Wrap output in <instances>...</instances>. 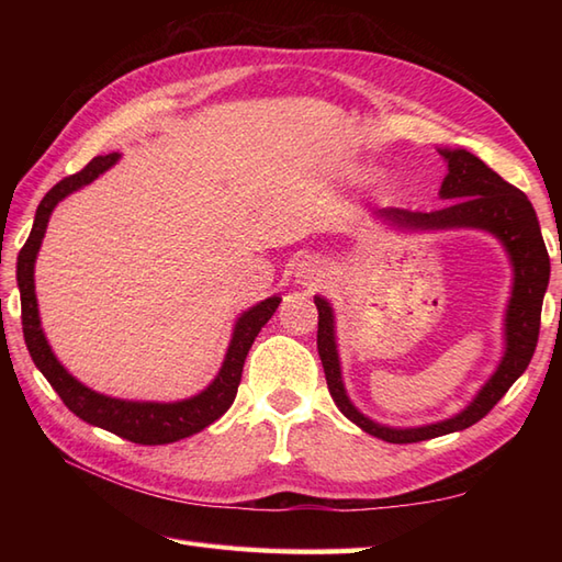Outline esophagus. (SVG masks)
<instances>
[{"label":"esophagus","instance_id":"1","mask_svg":"<svg viewBox=\"0 0 562 562\" xmlns=\"http://www.w3.org/2000/svg\"><path fill=\"white\" fill-rule=\"evenodd\" d=\"M294 278H296V284H302L306 290H314L324 282L326 266L316 256H306L304 260H300V266H296Z\"/></svg>","mask_w":562,"mask_h":562}]
</instances>
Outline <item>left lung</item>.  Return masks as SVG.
<instances>
[{"label": "left lung", "instance_id": "1", "mask_svg": "<svg viewBox=\"0 0 562 562\" xmlns=\"http://www.w3.org/2000/svg\"><path fill=\"white\" fill-rule=\"evenodd\" d=\"M439 157L447 164V176L439 188V200L447 202L435 212H408V210H374L369 217L386 224L389 229L401 234H435V232H485L497 238L507 254L512 268V288L503 318V357H499L493 374L483 381L475 396L445 420L393 427L376 423L364 415L348 396L342 381V364L338 352V326L336 308L326 296L316 294L318 308V357L324 364L328 391L340 413L352 420L367 435L379 437L391 445H408L441 435L461 432L491 413L493 405L505 396L507 389L529 367L536 340L541 328V306L551 280V260L541 236L539 217L529 198L499 178L491 166L483 164L475 154L461 147H437Z\"/></svg>", "mask_w": 562, "mask_h": 562}]
</instances>
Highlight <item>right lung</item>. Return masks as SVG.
I'll list each match as a JSON object with an SVG mask.
<instances>
[{"label": "right lung", "mask_w": 562, "mask_h": 562, "mask_svg": "<svg viewBox=\"0 0 562 562\" xmlns=\"http://www.w3.org/2000/svg\"><path fill=\"white\" fill-rule=\"evenodd\" d=\"M121 161V154H105V157L91 159L83 169L75 176H67L59 181L53 190H47L41 200L38 210H35L33 229L29 241L23 244L19 262H16V282L21 292V324H23V338H26V348L31 352V360L41 369L43 376L50 381V386L57 391L67 408L81 417L83 423L97 425L109 432L135 441V445H171L183 437H190L212 425L214 420L232 408L236 398L238 384H241V372L246 355L250 345L258 338L260 328L272 318L274 308L280 306L282 296L272 294L254 306H248L234 321L232 338L226 345L224 360L217 376L200 393L181 401H130V398H115L105 396L81 384L77 376H71L65 364L57 360L50 342H47L43 326H41V312L38 300H35V258H38L41 244L45 238L47 222L67 195L77 193L83 186L97 181L99 176Z\"/></svg>", "instance_id": "right-lung-1"}]
</instances>
